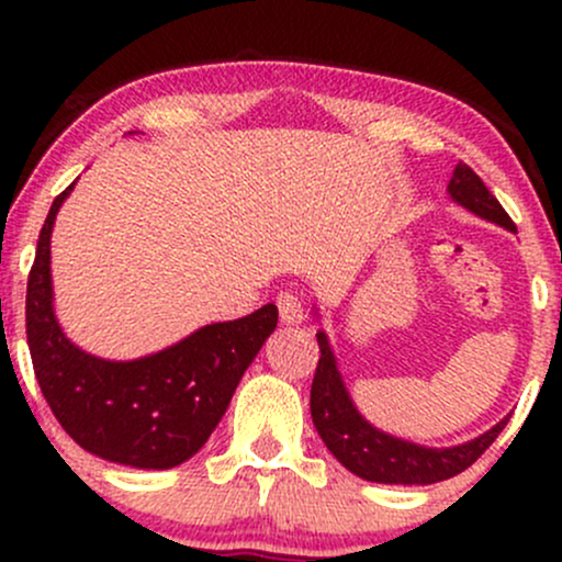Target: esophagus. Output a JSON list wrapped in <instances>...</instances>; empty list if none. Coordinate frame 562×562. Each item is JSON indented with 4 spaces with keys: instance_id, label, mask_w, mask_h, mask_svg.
<instances>
[{
    "instance_id": "esophagus-1",
    "label": "esophagus",
    "mask_w": 562,
    "mask_h": 562,
    "mask_svg": "<svg viewBox=\"0 0 562 562\" xmlns=\"http://www.w3.org/2000/svg\"><path fill=\"white\" fill-rule=\"evenodd\" d=\"M277 312H280L282 325H299V322H303V306L299 295L293 293L277 295Z\"/></svg>"
}]
</instances>
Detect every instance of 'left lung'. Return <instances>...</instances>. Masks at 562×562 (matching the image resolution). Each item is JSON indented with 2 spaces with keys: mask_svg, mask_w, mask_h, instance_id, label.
Segmentation results:
<instances>
[{
  "mask_svg": "<svg viewBox=\"0 0 562 562\" xmlns=\"http://www.w3.org/2000/svg\"><path fill=\"white\" fill-rule=\"evenodd\" d=\"M447 190L454 203L465 205L475 216L515 232L513 218L502 209L499 200L488 192V187L483 184L479 173L470 169L468 164H462V160L457 164L454 173H451ZM317 344L319 362L312 383L314 428H317L325 447L335 454V460L346 470H351L353 475H359V479L372 483H404V486H412V483L425 486V483L447 481L451 475L462 473V470L473 465L507 425L505 417V420L496 423L483 436L449 449L420 447V443L383 434L375 425L367 423L359 415L357 406H353L344 378L338 372V364H335L327 335L322 330L317 333Z\"/></svg>",
  "mask_w": 562,
  "mask_h": 562,
  "instance_id": "8db88e82",
  "label": "left lung"
}]
</instances>
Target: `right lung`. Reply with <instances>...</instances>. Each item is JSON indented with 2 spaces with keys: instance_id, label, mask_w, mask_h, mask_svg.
Here are the masks:
<instances>
[{
  "instance_id": "add662e5",
  "label": "right lung",
  "mask_w": 562,
  "mask_h": 562,
  "mask_svg": "<svg viewBox=\"0 0 562 562\" xmlns=\"http://www.w3.org/2000/svg\"><path fill=\"white\" fill-rule=\"evenodd\" d=\"M74 184L55 198L38 232L25 293V335L38 389L81 449L128 468H177L214 434L243 372L274 333L277 306L267 303L243 319L205 325L132 362L81 351L57 325L49 274L53 224Z\"/></svg>"
}]
</instances>
